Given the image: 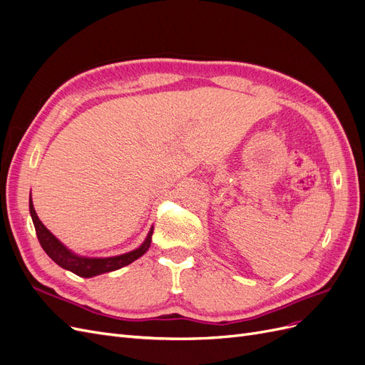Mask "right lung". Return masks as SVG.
Listing matches in <instances>:
<instances>
[{
    "mask_svg": "<svg viewBox=\"0 0 365 365\" xmlns=\"http://www.w3.org/2000/svg\"><path fill=\"white\" fill-rule=\"evenodd\" d=\"M30 215L33 219V224H35V230H36V236L39 244L42 247V250L48 254V257L56 262L59 267H62L63 269H68L74 274L79 275V277H94V275L103 274V272H111L115 269H120L126 267V264L132 263L134 260H137L138 257H141L145 254L152 242V230L149 231V235L146 237V240L143 242V245L134 251L121 254V256H115V257H108V259H90V257H81L76 256L70 250L65 248L61 242L54 237L50 231L43 225L35 208H33V202L30 197Z\"/></svg>",
    "mask_w": 365,
    "mask_h": 365,
    "instance_id": "right-lung-1",
    "label": "right lung"
}]
</instances>
